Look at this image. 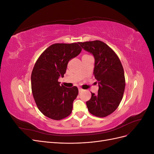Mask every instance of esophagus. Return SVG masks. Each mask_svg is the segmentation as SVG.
Wrapping results in <instances>:
<instances>
[{"label":"esophagus","mask_w":154,"mask_h":154,"mask_svg":"<svg viewBox=\"0 0 154 154\" xmlns=\"http://www.w3.org/2000/svg\"><path fill=\"white\" fill-rule=\"evenodd\" d=\"M83 90L82 89V88H79V92H82Z\"/></svg>","instance_id":"34e87169"}]
</instances>
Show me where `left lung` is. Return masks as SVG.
<instances>
[{
    "instance_id": "left-lung-1",
    "label": "left lung",
    "mask_w": 154,
    "mask_h": 154,
    "mask_svg": "<svg viewBox=\"0 0 154 154\" xmlns=\"http://www.w3.org/2000/svg\"><path fill=\"white\" fill-rule=\"evenodd\" d=\"M79 44L94 56L93 74L99 83L97 94L91 93V98L86 102L88 110L97 117H106L117 109L123 98L125 88L123 66L118 55L103 42L94 40Z\"/></svg>"
}]
</instances>
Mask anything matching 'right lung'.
<instances>
[{
	"instance_id": "obj_1",
	"label": "right lung",
	"mask_w": 154,
	"mask_h": 154,
	"mask_svg": "<svg viewBox=\"0 0 154 154\" xmlns=\"http://www.w3.org/2000/svg\"><path fill=\"white\" fill-rule=\"evenodd\" d=\"M78 43L54 44L40 54L31 73V90L39 110L46 117L61 120L71 114L78 94L76 86L68 88L58 81L66 72L69 60L80 53Z\"/></svg>"
}]
</instances>
